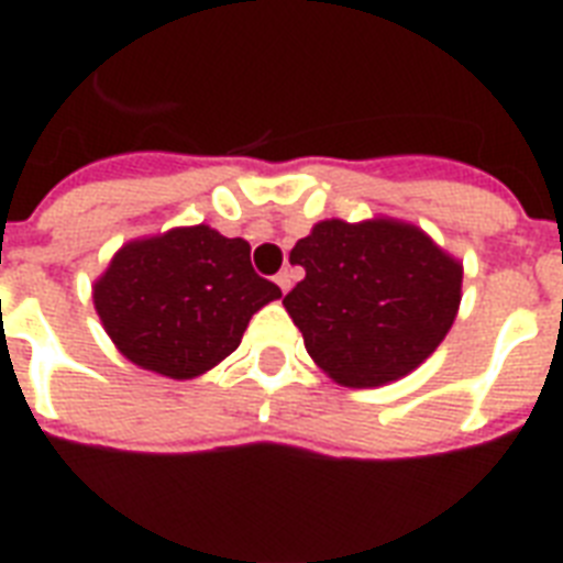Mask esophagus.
I'll list each match as a JSON object with an SVG mask.
<instances>
[{"label": "esophagus", "mask_w": 563, "mask_h": 563, "mask_svg": "<svg viewBox=\"0 0 563 563\" xmlns=\"http://www.w3.org/2000/svg\"><path fill=\"white\" fill-rule=\"evenodd\" d=\"M274 283H277L283 291H289L291 289V272H289V268H283V272L274 277Z\"/></svg>", "instance_id": "1"}]
</instances>
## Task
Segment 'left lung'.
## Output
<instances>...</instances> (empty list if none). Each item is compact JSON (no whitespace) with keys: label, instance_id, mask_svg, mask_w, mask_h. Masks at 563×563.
Here are the masks:
<instances>
[{"label":"left lung","instance_id":"obj_1","mask_svg":"<svg viewBox=\"0 0 563 563\" xmlns=\"http://www.w3.org/2000/svg\"><path fill=\"white\" fill-rule=\"evenodd\" d=\"M307 277L283 298L303 344L344 385L415 371L453 327L462 265L400 221H321L291 247Z\"/></svg>","mask_w":563,"mask_h":563}]
</instances>
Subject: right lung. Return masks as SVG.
Returning a JSON list of instances; mask_svg holds the SVG:
<instances>
[{"label": "right lung", "mask_w": 563, "mask_h": 563, "mask_svg": "<svg viewBox=\"0 0 563 563\" xmlns=\"http://www.w3.org/2000/svg\"><path fill=\"white\" fill-rule=\"evenodd\" d=\"M280 295L254 272L245 239L198 224L122 247L92 300L122 356L189 379L236 351L251 316Z\"/></svg>", "instance_id": "right-lung-1"}]
</instances>
